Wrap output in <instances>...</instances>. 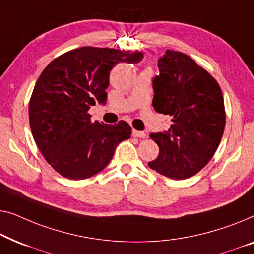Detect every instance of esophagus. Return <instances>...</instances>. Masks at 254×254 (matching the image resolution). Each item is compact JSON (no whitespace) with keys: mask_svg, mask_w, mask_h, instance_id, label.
Instances as JSON below:
<instances>
[{"mask_svg":"<svg viewBox=\"0 0 254 254\" xmlns=\"http://www.w3.org/2000/svg\"><path fill=\"white\" fill-rule=\"evenodd\" d=\"M132 135H133V137H137V138H146V133H145V132L137 131V130L132 131Z\"/></svg>","mask_w":254,"mask_h":254,"instance_id":"1","label":"esophagus"}]
</instances>
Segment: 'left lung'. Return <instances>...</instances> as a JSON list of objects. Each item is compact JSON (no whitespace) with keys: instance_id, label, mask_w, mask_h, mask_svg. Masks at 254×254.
I'll return each instance as SVG.
<instances>
[{"instance_id":"1","label":"left lung","mask_w":254,"mask_h":254,"mask_svg":"<svg viewBox=\"0 0 254 254\" xmlns=\"http://www.w3.org/2000/svg\"><path fill=\"white\" fill-rule=\"evenodd\" d=\"M152 79L155 112L171 116L170 128L151 133L159 155L151 169L173 180H185L202 169L219 147L226 112L217 81L190 56L166 51Z\"/></svg>"}]
</instances>
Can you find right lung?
<instances>
[{
    "label": "right lung",
    "mask_w": 254,
    "mask_h": 254,
    "mask_svg": "<svg viewBox=\"0 0 254 254\" xmlns=\"http://www.w3.org/2000/svg\"><path fill=\"white\" fill-rule=\"evenodd\" d=\"M141 52L81 47L46 66L32 93L28 116L32 134L46 161L70 180H85L108 166L131 127L92 122L91 106L106 105L109 72L117 63L137 64Z\"/></svg>",
    "instance_id": "1"
}]
</instances>
